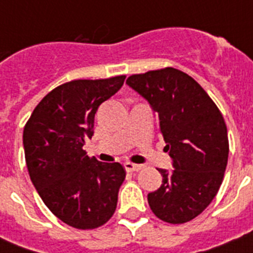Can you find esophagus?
<instances>
[{
  "mask_svg": "<svg viewBox=\"0 0 253 253\" xmlns=\"http://www.w3.org/2000/svg\"><path fill=\"white\" fill-rule=\"evenodd\" d=\"M125 169H126L127 172H135V170L143 169V166H140V164H132V163L127 162L125 163Z\"/></svg>",
  "mask_w": 253,
  "mask_h": 253,
  "instance_id": "34e87169",
  "label": "esophagus"
}]
</instances>
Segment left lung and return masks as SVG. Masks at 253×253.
Listing matches in <instances>:
<instances>
[{
    "label": "left lung",
    "mask_w": 253,
    "mask_h": 253,
    "mask_svg": "<svg viewBox=\"0 0 253 253\" xmlns=\"http://www.w3.org/2000/svg\"><path fill=\"white\" fill-rule=\"evenodd\" d=\"M126 84L142 95L159 119L170 170L159 168L162 186L148 193L158 218L185 223L214 200L228 159L227 127L219 109L194 79L174 68L132 75Z\"/></svg>",
    "instance_id": "1"
}]
</instances>
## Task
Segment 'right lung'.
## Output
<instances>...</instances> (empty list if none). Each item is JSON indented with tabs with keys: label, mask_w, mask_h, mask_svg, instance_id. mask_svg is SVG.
Masks as SVG:
<instances>
[{
	"label": "right lung",
	"mask_w": 253,
	"mask_h": 253,
	"mask_svg": "<svg viewBox=\"0 0 253 253\" xmlns=\"http://www.w3.org/2000/svg\"><path fill=\"white\" fill-rule=\"evenodd\" d=\"M126 76L73 80L51 90L27 121L23 148L30 178L45 206L68 226H102L117 209L126 172L119 163L89 158L99 105L122 87Z\"/></svg>",
	"instance_id": "add662e5"
}]
</instances>
